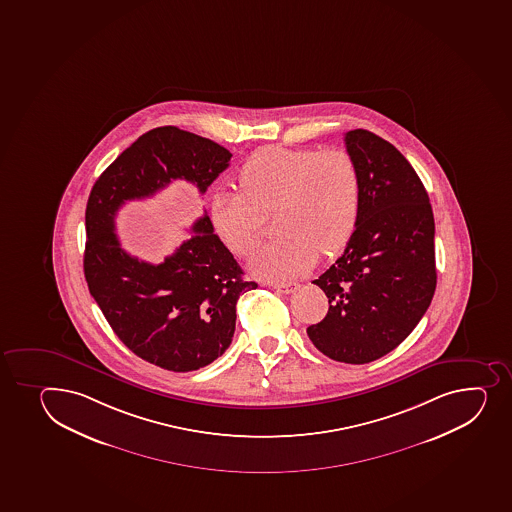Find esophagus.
Masks as SVG:
<instances>
[{"label": "esophagus", "mask_w": 512, "mask_h": 512, "mask_svg": "<svg viewBox=\"0 0 512 512\" xmlns=\"http://www.w3.org/2000/svg\"><path fill=\"white\" fill-rule=\"evenodd\" d=\"M272 287L282 292V294H292V292H296L299 289V284L297 282H275V284H272Z\"/></svg>", "instance_id": "34e87169"}]
</instances>
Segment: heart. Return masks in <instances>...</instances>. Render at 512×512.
Wrapping results in <instances>:
<instances>
[{"mask_svg": "<svg viewBox=\"0 0 512 512\" xmlns=\"http://www.w3.org/2000/svg\"><path fill=\"white\" fill-rule=\"evenodd\" d=\"M238 185L242 193L216 191L211 223L233 255L247 257L264 237V216L277 211L280 237L248 262L257 277H297L317 252H339L358 223L361 174L344 149H260L238 171Z\"/></svg>", "mask_w": 512, "mask_h": 512, "instance_id": "obj_1", "label": "heart"}]
</instances>
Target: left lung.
<instances>
[{
	"mask_svg": "<svg viewBox=\"0 0 512 512\" xmlns=\"http://www.w3.org/2000/svg\"><path fill=\"white\" fill-rule=\"evenodd\" d=\"M361 174L353 235L319 279L329 311L307 336L327 358L364 364L390 353L417 326L437 287L428 193L405 156L364 129L344 136Z\"/></svg>",
	"mask_w": 512,
	"mask_h": 512,
	"instance_id": "1",
	"label": "left lung"
}]
</instances>
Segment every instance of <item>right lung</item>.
I'll list each match as a JSON object with an SVG mask.
<instances>
[{
	"label": "right lung",
	"mask_w": 512,
	"mask_h": 512,
	"mask_svg": "<svg viewBox=\"0 0 512 512\" xmlns=\"http://www.w3.org/2000/svg\"><path fill=\"white\" fill-rule=\"evenodd\" d=\"M232 153L178 127L139 137L95 181L85 210L84 274L102 314L132 353L159 368L188 373L220 358L232 343L238 297L257 289L200 216L161 264L121 247L116 213L126 201L149 198L174 180L200 190L223 173Z\"/></svg>",
	"instance_id": "1"
}]
</instances>
